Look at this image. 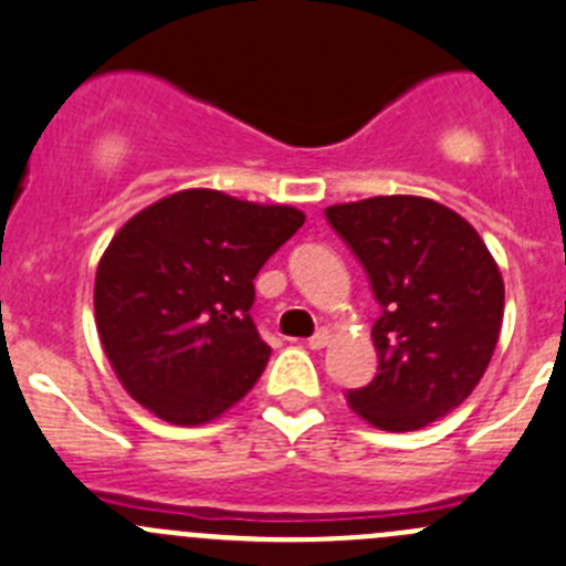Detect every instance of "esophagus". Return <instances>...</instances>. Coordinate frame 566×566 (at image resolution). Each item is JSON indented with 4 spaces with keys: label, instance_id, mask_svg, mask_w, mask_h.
<instances>
[{
    "label": "esophagus",
    "instance_id": "1",
    "mask_svg": "<svg viewBox=\"0 0 566 566\" xmlns=\"http://www.w3.org/2000/svg\"><path fill=\"white\" fill-rule=\"evenodd\" d=\"M328 339H332V332H328V328H317V332L310 337V348H312V350L326 348Z\"/></svg>",
    "mask_w": 566,
    "mask_h": 566
}]
</instances>
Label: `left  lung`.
I'll return each instance as SVG.
<instances>
[{
	"mask_svg": "<svg viewBox=\"0 0 566 566\" xmlns=\"http://www.w3.org/2000/svg\"><path fill=\"white\" fill-rule=\"evenodd\" d=\"M334 232L370 276L378 373L348 406L381 431H417L464 403L486 373L503 323V276L459 212L422 196L326 207Z\"/></svg>",
	"mask_w": 566,
	"mask_h": 566,
	"instance_id": "left-lung-1",
	"label": "left lung"
}]
</instances>
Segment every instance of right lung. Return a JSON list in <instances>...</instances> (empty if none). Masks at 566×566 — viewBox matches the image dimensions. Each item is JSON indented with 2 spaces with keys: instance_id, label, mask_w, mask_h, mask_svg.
Returning a JSON list of instances; mask_svg holds the SVG:
<instances>
[{
  "instance_id": "obj_1",
  "label": "right lung",
  "mask_w": 566,
  "mask_h": 566,
  "mask_svg": "<svg viewBox=\"0 0 566 566\" xmlns=\"http://www.w3.org/2000/svg\"><path fill=\"white\" fill-rule=\"evenodd\" d=\"M306 216L190 188L132 216L93 284L98 339L120 387L171 426H201L256 384L271 348L254 276Z\"/></svg>"
}]
</instances>
